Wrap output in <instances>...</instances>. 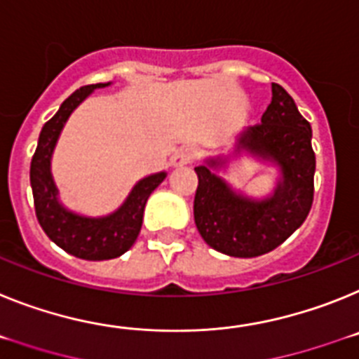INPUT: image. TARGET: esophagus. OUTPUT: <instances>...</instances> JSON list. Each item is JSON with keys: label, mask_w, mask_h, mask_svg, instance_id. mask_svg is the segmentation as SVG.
Returning a JSON list of instances; mask_svg holds the SVG:
<instances>
[{"label": "esophagus", "mask_w": 359, "mask_h": 359, "mask_svg": "<svg viewBox=\"0 0 359 359\" xmlns=\"http://www.w3.org/2000/svg\"><path fill=\"white\" fill-rule=\"evenodd\" d=\"M198 155V149L195 146H182L175 151L173 158H171V164L173 166H184V164H189L197 158Z\"/></svg>", "instance_id": "1"}]
</instances>
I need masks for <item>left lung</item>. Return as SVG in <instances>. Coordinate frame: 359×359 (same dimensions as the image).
<instances>
[{
    "instance_id": "8db88e82",
    "label": "left lung",
    "mask_w": 359,
    "mask_h": 359,
    "mask_svg": "<svg viewBox=\"0 0 359 359\" xmlns=\"http://www.w3.org/2000/svg\"><path fill=\"white\" fill-rule=\"evenodd\" d=\"M313 130L302 117L294 99L273 83V97L262 123L245 128L236 151L245 149L274 162L282 179L271 197L255 201L233 191L211 168L220 158L197 166L198 186L193 202L195 224L210 248L238 258H253L278 248L304 224L314 198Z\"/></svg>"
}]
</instances>
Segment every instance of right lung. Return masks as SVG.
<instances>
[{"instance_id": "1", "label": "right lung", "mask_w": 359, "mask_h": 359, "mask_svg": "<svg viewBox=\"0 0 359 359\" xmlns=\"http://www.w3.org/2000/svg\"><path fill=\"white\" fill-rule=\"evenodd\" d=\"M108 85L110 83H97V85L83 86L72 93L61 104L57 114L45 123L39 133L36 154L30 162L34 208H36V217L41 224L43 231L67 253L83 258V260H110V258H117L126 253L128 249L135 244L137 236L141 233L146 201L158 184L166 179V173L161 171V173L139 180L124 204L108 217H81L59 204L57 188L50 171V158L54 154L59 133L72 111L76 110L93 90L104 88Z\"/></svg>"}]
</instances>
